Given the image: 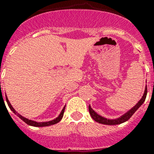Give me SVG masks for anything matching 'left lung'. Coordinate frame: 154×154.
<instances>
[{
  "label": "left lung",
  "instance_id": "left-lung-1",
  "mask_svg": "<svg viewBox=\"0 0 154 154\" xmlns=\"http://www.w3.org/2000/svg\"><path fill=\"white\" fill-rule=\"evenodd\" d=\"M146 95H147V86H146L145 88V92L144 94L142 96V97L141 98L138 103H136L135 105L131 109H130L128 112H127L125 114H123L122 116H121L120 117H119L117 119H107L105 117H103L102 116H100L99 114H97V112H95L94 110L92 109L91 106H88V111H89V114L91 117H92L93 119H94L96 122H99V123H101V124H105V125H118L121 124L122 122H126L131 118V116H133L134 113L137 111V110L142 105V103L145 102V100L146 98Z\"/></svg>",
  "mask_w": 154,
  "mask_h": 154
}]
</instances>
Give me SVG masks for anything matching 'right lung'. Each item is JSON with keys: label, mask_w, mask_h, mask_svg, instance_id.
I'll use <instances>...</instances> for the list:
<instances>
[{"label": "right lung", "mask_w": 154, "mask_h": 154, "mask_svg": "<svg viewBox=\"0 0 154 154\" xmlns=\"http://www.w3.org/2000/svg\"><path fill=\"white\" fill-rule=\"evenodd\" d=\"M5 98H6V101H7V103H8V107H9V108L11 109V111H12V112H13L15 115H16V116H18L19 118L21 119H22L23 122H26V123L29 125V126H32V127H48V126H51V125L56 124V123H57L58 122H60V121H61V119H62V117H63V114H64V112H65V108H66V106H65V107H63V109L62 110L61 113L59 114V116H57L56 119H53V120L48 121V122H36V121H34V120H32V119H28L25 118V117H23V116H21L20 114H19L18 112H16V110L13 108V107L11 105V103H10V102H9V100H8V97H7V96H5Z\"/></svg>", "instance_id": "add662e5"}]
</instances>
